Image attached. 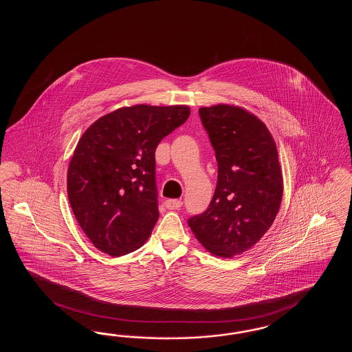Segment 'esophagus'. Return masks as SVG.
<instances>
[{
    "instance_id": "34e87169",
    "label": "esophagus",
    "mask_w": 352,
    "mask_h": 352,
    "mask_svg": "<svg viewBox=\"0 0 352 352\" xmlns=\"http://www.w3.org/2000/svg\"><path fill=\"white\" fill-rule=\"evenodd\" d=\"M165 207L168 210H177L179 207H182V201H178V199H168L165 201Z\"/></svg>"
}]
</instances>
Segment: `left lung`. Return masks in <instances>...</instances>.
Here are the masks:
<instances>
[{
  "label": "left lung",
  "mask_w": 352,
  "mask_h": 352,
  "mask_svg": "<svg viewBox=\"0 0 352 352\" xmlns=\"http://www.w3.org/2000/svg\"><path fill=\"white\" fill-rule=\"evenodd\" d=\"M218 161V184L206 212L188 219L212 254L234 257L267 234L280 210L284 181L267 125L247 109L217 104L199 108Z\"/></svg>",
  "instance_id": "8db88e82"
}]
</instances>
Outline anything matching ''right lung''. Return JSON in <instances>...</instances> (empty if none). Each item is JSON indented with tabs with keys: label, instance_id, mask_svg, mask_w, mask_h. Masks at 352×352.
<instances>
[{
	"label": "right lung",
	"instance_id": "obj_1",
	"mask_svg": "<svg viewBox=\"0 0 352 352\" xmlns=\"http://www.w3.org/2000/svg\"><path fill=\"white\" fill-rule=\"evenodd\" d=\"M188 116L187 105L122 107L80 137L68 165V201L99 251L124 256L151 236L160 217L155 149Z\"/></svg>",
	"mask_w": 352,
	"mask_h": 352
}]
</instances>
